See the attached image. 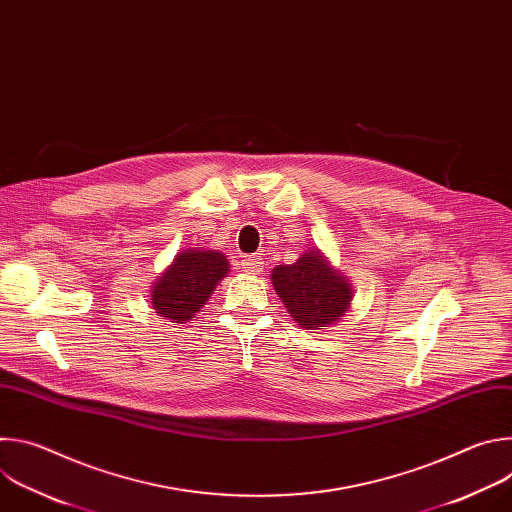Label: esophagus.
Instances as JSON below:
<instances>
[{
	"label": "esophagus",
	"instance_id": "obj_1",
	"mask_svg": "<svg viewBox=\"0 0 512 512\" xmlns=\"http://www.w3.org/2000/svg\"><path fill=\"white\" fill-rule=\"evenodd\" d=\"M241 269L245 273H261L263 271V259L259 255H247L241 259Z\"/></svg>",
	"mask_w": 512,
	"mask_h": 512
}]
</instances>
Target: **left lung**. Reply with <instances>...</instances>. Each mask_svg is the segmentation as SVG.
<instances>
[{"label": "left lung", "mask_w": 512, "mask_h": 512, "mask_svg": "<svg viewBox=\"0 0 512 512\" xmlns=\"http://www.w3.org/2000/svg\"><path fill=\"white\" fill-rule=\"evenodd\" d=\"M271 283L291 318L306 330H324L350 308L352 285L318 249L304 253L294 265H277Z\"/></svg>", "instance_id": "left-lung-1"}]
</instances>
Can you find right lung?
<instances>
[{
	"instance_id": "obj_1",
	"label": "right lung",
	"mask_w": 512,
	"mask_h": 512,
	"mask_svg": "<svg viewBox=\"0 0 512 512\" xmlns=\"http://www.w3.org/2000/svg\"><path fill=\"white\" fill-rule=\"evenodd\" d=\"M227 273L229 261L223 253L202 249L182 251L156 279L152 308L170 322L186 324L200 312Z\"/></svg>"
}]
</instances>
